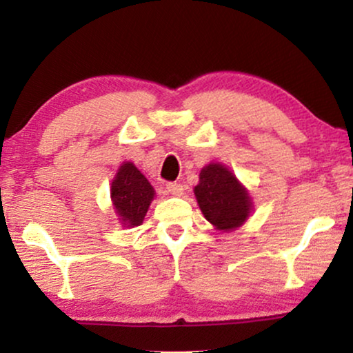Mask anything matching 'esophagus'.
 <instances>
[{"instance_id":"34e87169","label":"esophagus","mask_w":353,"mask_h":353,"mask_svg":"<svg viewBox=\"0 0 353 353\" xmlns=\"http://www.w3.org/2000/svg\"><path fill=\"white\" fill-rule=\"evenodd\" d=\"M165 188H167V191L170 192L172 196H181L183 194V186L180 185V183H167L165 185Z\"/></svg>"}]
</instances>
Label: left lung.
<instances>
[{
	"label": "left lung",
	"mask_w": 353,
	"mask_h": 353,
	"mask_svg": "<svg viewBox=\"0 0 353 353\" xmlns=\"http://www.w3.org/2000/svg\"><path fill=\"white\" fill-rule=\"evenodd\" d=\"M194 194L205 220L220 231L236 230L252 212L248 190L221 163L202 168Z\"/></svg>",
	"instance_id": "8db88e82"
}]
</instances>
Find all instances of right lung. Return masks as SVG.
Here are the masks:
<instances>
[{
    "label": "right lung",
    "mask_w": 353,
    "mask_h": 353,
    "mask_svg": "<svg viewBox=\"0 0 353 353\" xmlns=\"http://www.w3.org/2000/svg\"><path fill=\"white\" fill-rule=\"evenodd\" d=\"M154 194L151 183L132 162L120 165L110 185V199L123 226L133 228L143 223Z\"/></svg>",
    "instance_id": "1"
}]
</instances>
